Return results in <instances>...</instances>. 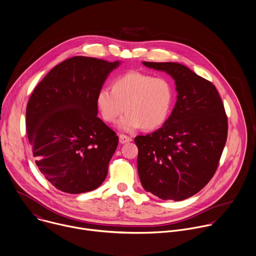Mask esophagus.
I'll use <instances>...</instances> for the list:
<instances>
[{
  "mask_svg": "<svg viewBox=\"0 0 256 256\" xmlns=\"http://www.w3.org/2000/svg\"><path fill=\"white\" fill-rule=\"evenodd\" d=\"M132 142V138L128 136H124V134H120V144H126V142Z\"/></svg>",
  "mask_w": 256,
  "mask_h": 256,
  "instance_id": "esophagus-1",
  "label": "esophagus"
}]
</instances>
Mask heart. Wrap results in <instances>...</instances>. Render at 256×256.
<instances>
[{
	"instance_id": "b5f03b06",
	"label": "heart",
	"mask_w": 256,
	"mask_h": 256,
	"mask_svg": "<svg viewBox=\"0 0 256 256\" xmlns=\"http://www.w3.org/2000/svg\"><path fill=\"white\" fill-rule=\"evenodd\" d=\"M172 84L166 78L154 77L148 73L130 71L118 76L112 90L102 88L96 96V104L102 118L114 122L124 132H132L144 126L146 130L162 126L173 104Z\"/></svg>"
}]
</instances>
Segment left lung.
I'll return each instance as SVG.
<instances>
[{"label": "left lung", "instance_id": "left-lung-1", "mask_svg": "<svg viewBox=\"0 0 256 256\" xmlns=\"http://www.w3.org/2000/svg\"><path fill=\"white\" fill-rule=\"evenodd\" d=\"M175 80L177 102L162 126L138 136V172L146 192L182 201L202 190L215 174L227 140V116L210 81L175 62H146Z\"/></svg>", "mask_w": 256, "mask_h": 256}]
</instances>
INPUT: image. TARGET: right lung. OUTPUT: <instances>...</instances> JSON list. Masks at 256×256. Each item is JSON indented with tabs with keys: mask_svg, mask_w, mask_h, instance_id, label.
Returning <instances> with one entry per match:
<instances>
[{
	"mask_svg": "<svg viewBox=\"0 0 256 256\" xmlns=\"http://www.w3.org/2000/svg\"><path fill=\"white\" fill-rule=\"evenodd\" d=\"M120 63L69 58L49 71L28 102L26 128L36 164L62 192H90L106 178L118 138L98 118L96 96Z\"/></svg>",
	"mask_w": 256,
	"mask_h": 256,
	"instance_id": "right-lung-1",
	"label": "right lung"
}]
</instances>
